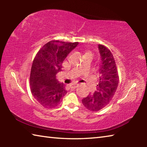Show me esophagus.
I'll return each mask as SVG.
<instances>
[{"label":"esophagus","instance_id":"obj_1","mask_svg":"<svg viewBox=\"0 0 147 147\" xmlns=\"http://www.w3.org/2000/svg\"><path fill=\"white\" fill-rule=\"evenodd\" d=\"M79 84H70V88L72 89H75L78 86Z\"/></svg>","mask_w":147,"mask_h":147}]
</instances>
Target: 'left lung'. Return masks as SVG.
Returning a JSON list of instances; mask_svg holds the SVG:
<instances>
[{
    "label": "left lung",
    "mask_w": 147,
    "mask_h": 147,
    "mask_svg": "<svg viewBox=\"0 0 147 147\" xmlns=\"http://www.w3.org/2000/svg\"><path fill=\"white\" fill-rule=\"evenodd\" d=\"M98 47L100 54L99 82L93 94L82 100L84 106L92 111L100 110L109 103L119 84L118 72L113 54L102 45H98Z\"/></svg>",
    "instance_id": "1"
}]
</instances>
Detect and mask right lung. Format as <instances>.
Listing matches in <instances>:
<instances>
[{
	"mask_svg": "<svg viewBox=\"0 0 147 147\" xmlns=\"http://www.w3.org/2000/svg\"><path fill=\"white\" fill-rule=\"evenodd\" d=\"M78 45V42L51 41L44 45L35 57L30 78L31 92L45 108L58 106L67 92L56 75L62 70L64 59Z\"/></svg>",
	"mask_w": 147,
	"mask_h": 147,
	"instance_id": "right-lung-1",
	"label": "right lung"
}]
</instances>
